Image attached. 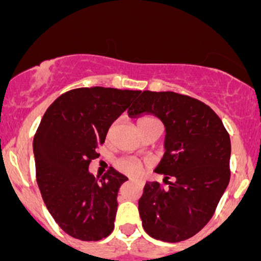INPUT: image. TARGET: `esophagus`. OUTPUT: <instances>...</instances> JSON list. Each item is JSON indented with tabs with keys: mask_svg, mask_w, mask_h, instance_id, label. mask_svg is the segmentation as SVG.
I'll return each mask as SVG.
<instances>
[{
	"mask_svg": "<svg viewBox=\"0 0 261 261\" xmlns=\"http://www.w3.org/2000/svg\"><path fill=\"white\" fill-rule=\"evenodd\" d=\"M130 180H131V181H134V183H141L140 180H138V179H133V178H130Z\"/></svg>",
	"mask_w": 261,
	"mask_h": 261,
	"instance_id": "34e87169",
	"label": "esophagus"
}]
</instances>
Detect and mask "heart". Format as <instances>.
Returning <instances> with one entry per match:
<instances>
[{
	"label": "heart",
	"instance_id": "obj_1",
	"mask_svg": "<svg viewBox=\"0 0 261 261\" xmlns=\"http://www.w3.org/2000/svg\"><path fill=\"white\" fill-rule=\"evenodd\" d=\"M147 123H160V121L158 118L151 117V116H146V117H143L140 121H139V127L140 126L147 125ZM116 167L123 172L125 174L128 175H136L140 173L141 170V164L135 159H130V158H123V159H120L117 163H116Z\"/></svg>",
	"mask_w": 261,
	"mask_h": 261
}]
</instances>
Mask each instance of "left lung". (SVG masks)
Instances as JSON below:
<instances>
[{"mask_svg": "<svg viewBox=\"0 0 261 261\" xmlns=\"http://www.w3.org/2000/svg\"><path fill=\"white\" fill-rule=\"evenodd\" d=\"M127 114L152 115L165 127L164 156L154 172L169 187L145 184L139 201L144 230L165 243L187 240L208 223L227 188L230 136L211 107L174 92H140Z\"/></svg>", "mask_w": 261, "mask_h": 261, "instance_id": "obj_1", "label": "left lung"}]
</instances>
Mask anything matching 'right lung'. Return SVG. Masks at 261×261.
<instances>
[{
	"label": "right lung",
	"instance_id": "right-lung-1",
	"mask_svg": "<svg viewBox=\"0 0 261 261\" xmlns=\"http://www.w3.org/2000/svg\"><path fill=\"white\" fill-rule=\"evenodd\" d=\"M139 94L103 87L72 89L43 116L33 144L36 180L50 215L72 238L98 241L114 231L117 194L127 177L110 168L98 180L89 163Z\"/></svg>",
	"mask_w": 261,
	"mask_h": 261
}]
</instances>
